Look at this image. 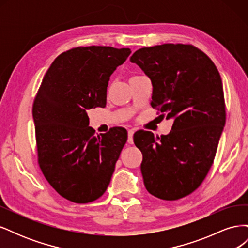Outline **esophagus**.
Masks as SVG:
<instances>
[{"instance_id": "1", "label": "esophagus", "mask_w": 248, "mask_h": 248, "mask_svg": "<svg viewBox=\"0 0 248 248\" xmlns=\"http://www.w3.org/2000/svg\"><path fill=\"white\" fill-rule=\"evenodd\" d=\"M133 134H134L133 129L128 130V144H133Z\"/></svg>"}]
</instances>
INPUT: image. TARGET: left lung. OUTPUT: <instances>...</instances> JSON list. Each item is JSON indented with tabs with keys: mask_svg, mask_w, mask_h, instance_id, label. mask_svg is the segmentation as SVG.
I'll return each instance as SVG.
<instances>
[{
	"mask_svg": "<svg viewBox=\"0 0 248 248\" xmlns=\"http://www.w3.org/2000/svg\"><path fill=\"white\" fill-rule=\"evenodd\" d=\"M130 62L151 79L152 108L161 112L159 117L174 119L167 136L134 134L142 153L146 189L166 201L184 198L211 169L226 123L220 74L211 59L191 44L142 47Z\"/></svg>",
	"mask_w": 248,
	"mask_h": 248,
	"instance_id": "left-lung-1",
	"label": "left lung"
}]
</instances>
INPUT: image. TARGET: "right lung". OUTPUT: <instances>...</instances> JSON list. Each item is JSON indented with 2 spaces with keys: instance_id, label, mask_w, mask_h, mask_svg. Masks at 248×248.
<instances>
[{
  "instance_id": "add662e5",
  "label": "right lung",
  "mask_w": 248,
  "mask_h": 248,
  "mask_svg": "<svg viewBox=\"0 0 248 248\" xmlns=\"http://www.w3.org/2000/svg\"><path fill=\"white\" fill-rule=\"evenodd\" d=\"M129 48L79 46L58 56L44 76L33 103L38 163L60 196L78 204L106 192L126 129L114 127L94 136L87 111L106 107L109 77Z\"/></svg>"
}]
</instances>
